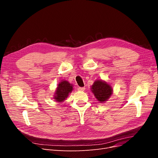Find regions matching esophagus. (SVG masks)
<instances>
[{
    "label": "esophagus",
    "mask_w": 158,
    "mask_h": 158,
    "mask_svg": "<svg viewBox=\"0 0 158 158\" xmlns=\"http://www.w3.org/2000/svg\"><path fill=\"white\" fill-rule=\"evenodd\" d=\"M84 89H85L84 87H78V90L80 91V92H81V91H84Z\"/></svg>",
    "instance_id": "obj_1"
}]
</instances>
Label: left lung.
I'll return each mask as SVG.
<instances>
[{
    "mask_svg": "<svg viewBox=\"0 0 158 158\" xmlns=\"http://www.w3.org/2000/svg\"><path fill=\"white\" fill-rule=\"evenodd\" d=\"M91 90L94 94L95 98L100 103L107 101L113 94V89L111 85L105 81L100 80L95 81L92 85Z\"/></svg>",
    "mask_w": 158,
    "mask_h": 158,
    "instance_id": "left-lung-1",
    "label": "left lung"
}]
</instances>
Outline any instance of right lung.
<instances>
[{
  "instance_id": "add662e5",
  "label": "right lung",
  "mask_w": 158,
  "mask_h": 158,
  "mask_svg": "<svg viewBox=\"0 0 158 158\" xmlns=\"http://www.w3.org/2000/svg\"><path fill=\"white\" fill-rule=\"evenodd\" d=\"M73 85L70 84L68 81L62 80L58 84L54 95V99L57 102H63L67 98L69 94L73 89Z\"/></svg>"
}]
</instances>
